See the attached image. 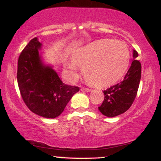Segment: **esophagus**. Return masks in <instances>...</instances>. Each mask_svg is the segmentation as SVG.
I'll return each instance as SVG.
<instances>
[{
	"instance_id": "obj_1",
	"label": "esophagus",
	"mask_w": 161,
	"mask_h": 161,
	"mask_svg": "<svg viewBox=\"0 0 161 161\" xmlns=\"http://www.w3.org/2000/svg\"><path fill=\"white\" fill-rule=\"evenodd\" d=\"M81 91L82 92H90L92 91L90 88H86V87H83V88H81Z\"/></svg>"
}]
</instances>
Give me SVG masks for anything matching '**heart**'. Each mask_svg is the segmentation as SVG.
Wrapping results in <instances>:
<instances>
[{"instance_id":"1","label":"heart","mask_w":161,"mask_h":161,"mask_svg":"<svg viewBox=\"0 0 161 161\" xmlns=\"http://www.w3.org/2000/svg\"><path fill=\"white\" fill-rule=\"evenodd\" d=\"M130 61V53L125 44L110 39L99 40L82 47L74 62L82 68L86 82L97 88L115 84L125 74ZM64 73L69 80L78 77L75 66L69 64Z\"/></svg>"}]
</instances>
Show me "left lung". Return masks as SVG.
I'll list each match as a JSON object with an SVG mask.
<instances>
[{
	"mask_svg": "<svg viewBox=\"0 0 161 161\" xmlns=\"http://www.w3.org/2000/svg\"><path fill=\"white\" fill-rule=\"evenodd\" d=\"M138 53L133 50V59L123 80L103 91L104 99L98 108L103 115L114 117L123 114L132 106L141 80L142 65L136 60Z\"/></svg>",
	"mask_w": 161,
	"mask_h": 161,
	"instance_id": "1",
	"label": "left lung"
}]
</instances>
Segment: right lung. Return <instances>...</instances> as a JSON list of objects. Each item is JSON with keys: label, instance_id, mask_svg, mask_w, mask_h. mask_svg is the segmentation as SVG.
Masks as SVG:
<instances>
[{"label": "right lung", "instance_id": "obj_1", "mask_svg": "<svg viewBox=\"0 0 161 161\" xmlns=\"http://www.w3.org/2000/svg\"><path fill=\"white\" fill-rule=\"evenodd\" d=\"M42 44L32 38L18 59L17 82L24 103L31 111L45 118L62 114L77 86L64 84L51 66L42 63L38 50Z\"/></svg>", "mask_w": 161, "mask_h": 161}]
</instances>
